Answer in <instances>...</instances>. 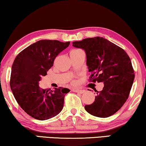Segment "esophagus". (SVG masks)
I'll use <instances>...</instances> for the list:
<instances>
[{
  "label": "esophagus",
  "instance_id": "1",
  "mask_svg": "<svg viewBox=\"0 0 146 146\" xmlns=\"http://www.w3.org/2000/svg\"><path fill=\"white\" fill-rule=\"evenodd\" d=\"M73 92L79 93V94H83V93L84 92V90H80V89H73Z\"/></svg>",
  "mask_w": 146,
  "mask_h": 146
}]
</instances>
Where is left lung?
Listing matches in <instances>:
<instances>
[{
    "mask_svg": "<svg viewBox=\"0 0 146 146\" xmlns=\"http://www.w3.org/2000/svg\"><path fill=\"white\" fill-rule=\"evenodd\" d=\"M73 46L85 51L91 73L89 80L104 84L103 90L97 91L93 104L84 106L86 111L101 118L113 115L127 101L134 82L129 56L121 47L100 36L75 41Z\"/></svg>",
    "mask_w": 146,
    "mask_h": 146,
    "instance_id": "8db88e82",
    "label": "left lung"
}]
</instances>
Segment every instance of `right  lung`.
Listing matches in <instances>:
<instances>
[{"instance_id": "right-lung-1", "label": "right lung", "mask_w": 146, "mask_h": 146, "mask_svg": "<svg viewBox=\"0 0 146 146\" xmlns=\"http://www.w3.org/2000/svg\"><path fill=\"white\" fill-rule=\"evenodd\" d=\"M70 42L40 40L18 54L13 63L10 85L14 96L25 113L38 120L51 119L64 107V97L70 90L60 87L42 89L39 81L53 66L54 61Z\"/></svg>"}]
</instances>
